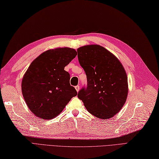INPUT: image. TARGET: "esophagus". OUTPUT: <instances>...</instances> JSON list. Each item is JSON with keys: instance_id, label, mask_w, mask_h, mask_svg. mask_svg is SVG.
<instances>
[{"instance_id": "1", "label": "esophagus", "mask_w": 159, "mask_h": 159, "mask_svg": "<svg viewBox=\"0 0 159 159\" xmlns=\"http://www.w3.org/2000/svg\"><path fill=\"white\" fill-rule=\"evenodd\" d=\"M75 90H76V91L78 92H79V90H80V86H76L75 87Z\"/></svg>"}]
</instances>
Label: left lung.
Segmentation results:
<instances>
[{"mask_svg":"<svg viewBox=\"0 0 159 159\" xmlns=\"http://www.w3.org/2000/svg\"><path fill=\"white\" fill-rule=\"evenodd\" d=\"M79 63L88 80L77 96L89 113L101 119L113 117L124 105L128 94L127 76L113 53L98 44L77 50Z\"/></svg>","mask_w":159,"mask_h":159,"instance_id":"8db88e82","label":"left lung"}]
</instances>
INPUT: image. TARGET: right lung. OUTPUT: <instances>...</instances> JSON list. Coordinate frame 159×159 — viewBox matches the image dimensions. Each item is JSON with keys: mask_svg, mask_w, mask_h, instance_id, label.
Returning a JSON list of instances; mask_svg holds the SVG:
<instances>
[{"mask_svg": "<svg viewBox=\"0 0 159 159\" xmlns=\"http://www.w3.org/2000/svg\"><path fill=\"white\" fill-rule=\"evenodd\" d=\"M76 55L71 48L50 49L36 58L27 69L21 82L22 94L36 117L46 120L56 117L77 96L69 84L70 75L64 70Z\"/></svg>", "mask_w": 159, "mask_h": 159, "instance_id": "1", "label": "right lung"}]
</instances>
